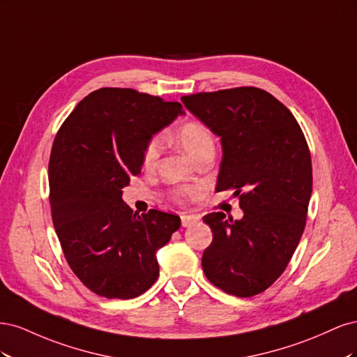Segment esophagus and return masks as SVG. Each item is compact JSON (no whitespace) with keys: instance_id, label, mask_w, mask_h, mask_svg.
<instances>
[{"instance_id":"34e87169","label":"esophagus","mask_w":357,"mask_h":357,"mask_svg":"<svg viewBox=\"0 0 357 357\" xmlns=\"http://www.w3.org/2000/svg\"><path fill=\"white\" fill-rule=\"evenodd\" d=\"M199 219L197 215H181V226L183 228H189V226L195 225Z\"/></svg>"}]
</instances>
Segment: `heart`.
Segmentation results:
<instances>
[{
  "label": "heart",
  "instance_id": "1",
  "mask_svg": "<svg viewBox=\"0 0 357 357\" xmlns=\"http://www.w3.org/2000/svg\"><path fill=\"white\" fill-rule=\"evenodd\" d=\"M178 143L180 146L185 149V152L195 158L202 150L214 147V138L211 132L208 131V128L199 123V122H188L183 125L178 129ZM162 150V138L159 135L152 137L147 142L144 152H143V167L150 169L156 165V162L159 159ZM190 193V189H178L174 192V199L176 201H183V198L188 197Z\"/></svg>",
  "mask_w": 357,
  "mask_h": 357
}]
</instances>
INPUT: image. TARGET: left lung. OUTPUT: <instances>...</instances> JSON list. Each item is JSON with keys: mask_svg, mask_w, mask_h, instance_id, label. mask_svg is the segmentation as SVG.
<instances>
[{"mask_svg": "<svg viewBox=\"0 0 357 357\" xmlns=\"http://www.w3.org/2000/svg\"><path fill=\"white\" fill-rule=\"evenodd\" d=\"M220 137L215 190L232 189L241 220L204 215L213 241L202 255L210 282L238 298L262 294L283 274L305 229L312 190L311 155L294 114L253 86L181 96Z\"/></svg>", "mask_w": 357, "mask_h": 357, "instance_id": "1", "label": "left lung"}]
</instances>
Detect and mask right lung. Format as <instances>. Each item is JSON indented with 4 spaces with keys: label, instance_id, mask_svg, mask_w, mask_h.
<instances>
[{
    "label": "right lung",
    "instance_id": "add662e5",
    "mask_svg": "<svg viewBox=\"0 0 357 357\" xmlns=\"http://www.w3.org/2000/svg\"><path fill=\"white\" fill-rule=\"evenodd\" d=\"M183 113L180 102L101 88L59 128L49 160L52 220L73 273L96 295L131 299L158 280L156 252L180 218L155 208L138 215L122 189L142 171L149 139Z\"/></svg>",
    "mask_w": 357,
    "mask_h": 357
}]
</instances>
